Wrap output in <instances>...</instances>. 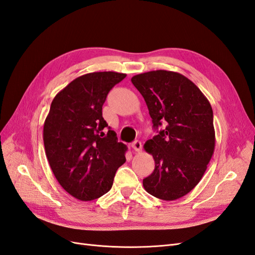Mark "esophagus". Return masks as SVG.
<instances>
[{
    "instance_id": "esophagus-1",
    "label": "esophagus",
    "mask_w": 255,
    "mask_h": 255,
    "mask_svg": "<svg viewBox=\"0 0 255 255\" xmlns=\"http://www.w3.org/2000/svg\"><path fill=\"white\" fill-rule=\"evenodd\" d=\"M131 147L134 149V151L135 152H141L142 151V143L140 142V141H138V140H136V141H134L133 143H132V144H131Z\"/></svg>"
}]
</instances>
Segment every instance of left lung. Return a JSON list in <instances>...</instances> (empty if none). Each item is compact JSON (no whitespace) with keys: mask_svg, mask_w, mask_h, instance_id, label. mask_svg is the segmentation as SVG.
Masks as SVG:
<instances>
[{"mask_svg":"<svg viewBox=\"0 0 255 255\" xmlns=\"http://www.w3.org/2000/svg\"><path fill=\"white\" fill-rule=\"evenodd\" d=\"M131 82L144 98L158 132L144 144L155 169L143 179V186L156 198L179 199L199 183L213 155L211 104L192 81L177 72L149 71L134 75Z\"/></svg>","mask_w":255,"mask_h":255,"instance_id":"1","label":"left lung"}]
</instances>
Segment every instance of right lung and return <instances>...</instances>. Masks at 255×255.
I'll use <instances>...</instances> for the list:
<instances>
[{"instance_id": "add662e5", "label": "right lung", "mask_w": 255, "mask_h": 255, "mask_svg": "<svg viewBox=\"0 0 255 255\" xmlns=\"http://www.w3.org/2000/svg\"><path fill=\"white\" fill-rule=\"evenodd\" d=\"M125 77L110 71L82 75L51 102L43 129L45 153L57 181L78 200L108 193L117 169L126 161L127 146L117 142L102 117L110 90Z\"/></svg>"}]
</instances>
